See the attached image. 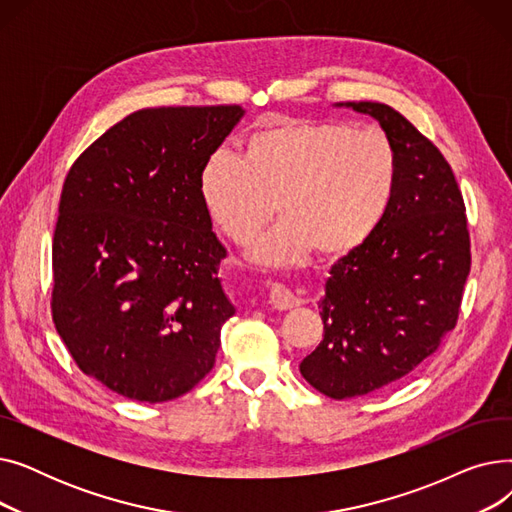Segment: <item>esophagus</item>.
Segmentation results:
<instances>
[{
	"label": "esophagus",
	"mask_w": 512,
	"mask_h": 512,
	"mask_svg": "<svg viewBox=\"0 0 512 512\" xmlns=\"http://www.w3.org/2000/svg\"><path fill=\"white\" fill-rule=\"evenodd\" d=\"M270 305L278 311H286V309H294L301 305V299L294 294L292 290H288L282 284H272L270 286Z\"/></svg>",
	"instance_id": "34e87169"
}]
</instances>
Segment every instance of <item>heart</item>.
I'll return each instance as SVG.
<instances>
[{"mask_svg":"<svg viewBox=\"0 0 512 512\" xmlns=\"http://www.w3.org/2000/svg\"><path fill=\"white\" fill-rule=\"evenodd\" d=\"M398 176V151L378 128L282 120L251 132L240 157L211 153L199 172V197L213 226L236 245L270 222L276 203L282 220L249 257L286 267L313 249L324 259L361 249L388 215Z\"/></svg>","mask_w":512,"mask_h":512,"instance_id":"1","label":"heart"}]
</instances>
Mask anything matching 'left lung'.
<instances>
[{
  "label": "left lung",
  "mask_w": 512,
  "mask_h": 512,
  "mask_svg": "<svg viewBox=\"0 0 512 512\" xmlns=\"http://www.w3.org/2000/svg\"><path fill=\"white\" fill-rule=\"evenodd\" d=\"M380 122L400 176L365 245L340 257L319 301L324 340L299 369L321 394L355 398L405 378L456 326L471 270L459 184L440 149L386 103L346 101Z\"/></svg>",
  "instance_id": "left-lung-1"
}]
</instances>
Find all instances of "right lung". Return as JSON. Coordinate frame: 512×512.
I'll use <instances>...</instances> for the list:
<instances>
[{
  "label": "right lung",
  "instance_id": "1",
  "mask_svg": "<svg viewBox=\"0 0 512 512\" xmlns=\"http://www.w3.org/2000/svg\"><path fill=\"white\" fill-rule=\"evenodd\" d=\"M240 105L149 107L74 161L53 232V324L80 371L139 402L195 388L234 315L199 172Z\"/></svg>",
  "mask_w": 512,
  "mask_h": 512
}]
</instances>
